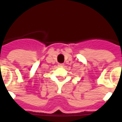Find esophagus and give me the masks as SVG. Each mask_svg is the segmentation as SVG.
I'll return each instance as SVG.
<instances>
[{
	"mask_svg": "<svg viewBox=\"0 0 122 122\" xmlns=\"http://www.w3.org/2000/svg\"><path fill=\"white\" fill-rule=\"evenodd\" d=\"M58 66L59 67H63V66H64V64H59Z\"/></svg>",
	"mask_w": 122,
	"mask_h": 122,
	"instance_id": "1",
	"label": "esophagus"
}]
</instances>
